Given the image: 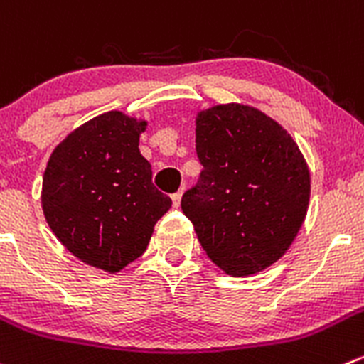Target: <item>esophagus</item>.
<instances>
[{
	"instance_id": "1",
	"label": "esophagus",
	"mask_w": 364,
	"mask_h": 364,
	"mask_svg": "<svg viewBox=\"0 0 364 364\" xmlns=\"http://www.w3.org/2000/svg\"><path fill=\"white\" fill-rule=\"evenodd\" d=\"M181 197H183V192L174 193V196H172V206L179 208V204H181Z\"/></svg>"
}]
</instances>
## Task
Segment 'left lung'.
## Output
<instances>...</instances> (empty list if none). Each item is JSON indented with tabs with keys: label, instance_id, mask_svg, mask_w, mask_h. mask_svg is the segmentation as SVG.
I'll return each mask as SVG.
<instances>
[{
	"label": "left lung",
	"instance_id": "1",
	"mask_svg": "<svg viewBox=\"0 0 364 364\" xmlns=\"http://www.w3.org/2000/svg\"><path fill=\"white\" fill-rule=\"evenodd\" d=\"M196 151L204 171L181 210L208 257L232 277L276 263L302 228L311 193L290 133L254 107L217 105L197 114Z\"/></svg>",
	"mask_w": 364,
	"mask_h": 364
}]
</instances>
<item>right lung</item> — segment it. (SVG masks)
I'll list each match as a JSON object with an SVG mask.
<instances>
[{"instance_id": "obj_1", "label": "right lung", "mask_w": 364, "mask_h": 364, "mask_svg": "<svg viewBox=\"0 0 364 364\" xmlns=\"http://www.w3.org/2000/svg\"><path fill=\"white\" fill-rule=\"evenodd\" d=\"M147 121L112 110L53 149L42 178V211L56 238L90 267L121 272L146 252L172 200L153 186L140 154Z\"/></svg>"}]
</instances>
